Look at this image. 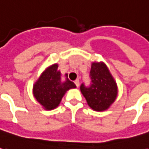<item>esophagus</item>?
Masks as SVG:
<instances>
[{"label": "esophagus", "instance_id": "obj_1", "mask_svg": "<svg viewBox=\"0 0 149 149\" xmlns=\"http://www.w3.org/2000/svg\"><path fill=\"white\" fill-rule=\"evenodd\" d=\"M75 84H76V86L77 87H79V85H80V81H79V80H76V81H74Z\"/></svg>", "mask_w": 149, "mask_h": 149}]
</instances>
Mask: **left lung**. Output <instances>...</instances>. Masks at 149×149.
<instances>
[{
    "mask_svg": "<svg viewBox=\"0 0 149 149\" xmlns=\"http://www.w3.org/2000/svg\"><path fill=\"white\" fill-rule=\"evenodd\" d=\"M89 86L81 85V91L88 106L95 111H104L117 97V85L103 62H93L91 66Z\"/></svg>",
    "mask_w": 149,
    "mask_h": 149,
    "instance_id": "obj_1",
    "label": "left lung"
}]
</instances>
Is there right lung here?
Wrapping results in <instances>:
<instances>
[{
  "mask_svg": "<svg viewBox=\"0 0 149 149\" xmlns=\"http://www.w3.org/2000/svg\"><path fill=\"white\" fill-rule=\"evenodd\" d=\"M57 68V64L49 66L33 84L34 97L46 110L56 108L65 93L70 88H76L74 83L68 79L67 74H65V81L62 82L61 72Z\"/></svg>",
  "mask_w": 149,
  "mask_h": 149,
  "instance_id": "add662e5",
  "label": "right lung"
}]
</instances>
